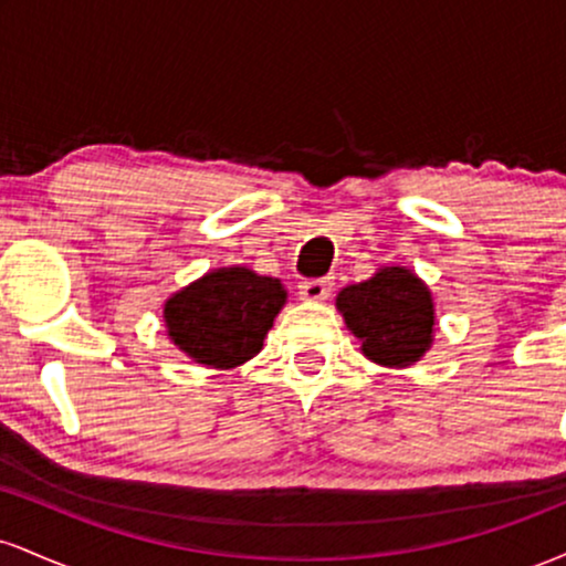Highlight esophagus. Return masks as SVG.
<instances>
[{"instance_id": "1", "label": "esophagus", "mask_w": 566, "mask_h": 566, "mask_svg": "<svg viewBox=\"0 0 566 566\" xmlns=\"http://www.w3.org/2000/svg\"><path fill=\"white\" fill-rule=\"evenodd\" d=\"M329 292H333V282H329V279H308V282L301 284L303 301H327Z\"/></svg>"}]
</instances>
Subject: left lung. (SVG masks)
Here are the masks:
<instances>
[{
  "mask_svg": "<svg viewBox=\"0 0 566 566\" xmlns=\"http://www.w3.org/2000/svg\"><path fill=\"white\" fill-rule=\"evenodd\" d=\"M335 305L361 343V354L375 365L409 367L433 346V295L405 265H382L365 282L348 284L337 292Z\"/></svg>",
  "mask_w": 566,
  "mask_h": 566,
  "instance_id": "1",
  "label": "left lung"
}]
</instances>
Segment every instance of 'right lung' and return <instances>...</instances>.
Masks as SVG:
<instances>
[{"instance_id": "add662e5", "label": "right lung", "mask_w": 566, "mask_h": 566, "mask_svg": "<svg viewBox=\"0 0 566 566\" xmlns=\"http://www.w3.org/2000/svg\"><path fill=\"white\" fill-rule=\"evenodd\" d=\"M287 303L274 276L244 265L212 269L165 301L167 337L191 361L233 369L261 354L265 335Z\"/></svg>"}]
</instances>
